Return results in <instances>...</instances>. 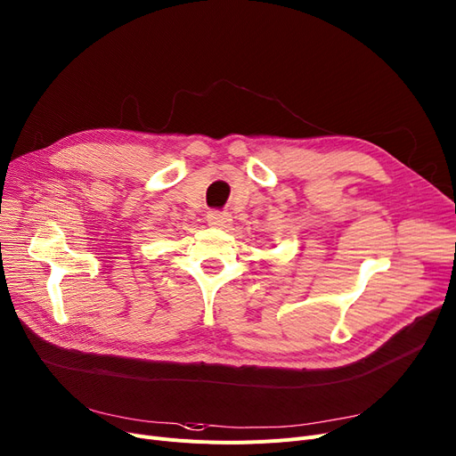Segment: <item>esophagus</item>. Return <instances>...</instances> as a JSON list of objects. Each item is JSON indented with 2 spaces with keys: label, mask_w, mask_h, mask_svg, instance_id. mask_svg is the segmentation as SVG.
Masks as SVG:
<instances>
[{
  "label": "esophagus",
  "mask_w": 456,
  "mask_h": 456,
  "mask_svg": "<svg viewBox=\"0 0 456 456\" xmlns=\"http://www.w3.org/2000/svg\"><path fill=\"white\" fill-rule=\"evenodd\" d=\"M207 222H208V225H210V227H216V229H225V227H229V225H231V217H229V214H225V212H217V210H214V212H208V216H207Z\"/></svg>",
  "instance_id": "1"
}]
</instances>
